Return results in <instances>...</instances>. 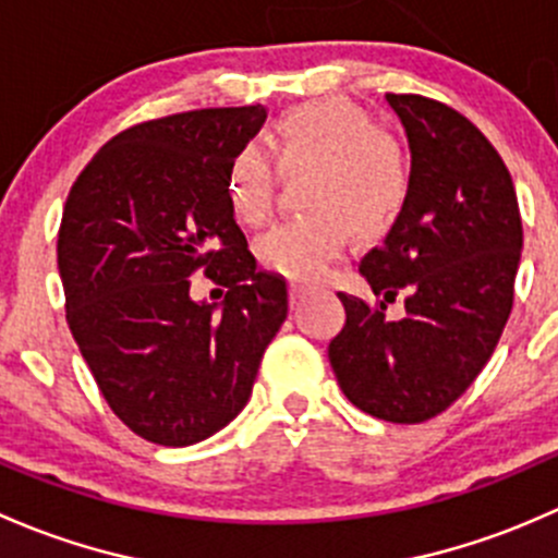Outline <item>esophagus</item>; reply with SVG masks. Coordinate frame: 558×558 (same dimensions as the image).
<instances>
[{"label": "esophagus", "instance_id": "obj_1", "mask_svg": "<svg viewBox=\"0 0 558 558\" xmlns=\"http://www.w3.org/2000/svg\"><path fill=\"white\" fill-rule=\"evenodd\" d=\"M308 290H312V287H306V284H290V306L292 308H298L303 303V298L308 295Z\"/></svg>", "mask_w": 558, "mask_h": 558}]
</instances>
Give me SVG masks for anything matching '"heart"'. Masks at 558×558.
Returning <instances> with one entry per match:
<instances>
[{"instance_id": "heart-1", "label": "heart", "mask_w": 558, "mask_h": 558, "mask_svg": "<svg viewBox=\"0 0 558 558\" xmlns=\"http://www.w3.org/2000/svg\"><path fill=\"white\" fill-rule=\"evenodd\" d=\"M268 150L284 177L308 171L303 206L314 215L287 220L257 239V260L287 279L312 281L349 244L392 231L411 198V160L363 107L338 96L287 109ZM277 177L266 155L241 147L226 171V198L241 226H260L274 206Z\"/></svg>"}]
</instances>
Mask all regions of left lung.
Listing matches in <instances>:
<instances>
[{
  "mask_svg": "<svg viewBox=\"0 0 558 558\" xmlns=\"http://www.w3.org/2000/svg\"><path fill=\"white\" fill-rule=\"evenodd\" d=\"M387 101L411 150V198L360 263L381 301L338 292L347 325L327 357L360 411L418 424L489 363L513 308L524 231L510 171L464 114L413 94ZM398 289L409 290L407 317L387 320L383 308Z\"/></svg>",
  "mask_w": 558,
  "mask_h": 558,
  "instance_id": "obj_1",
  "label": "left lung"
}]
</instances>
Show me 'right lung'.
I'll return each instance as SVG.
<instances>
[{
    "label": "right lung",
    "mask_w": 558,
    "mask_h": 558,
    "mask_svg": "<svg viewBox=\"0 0 558 558\" xmlns=\"http://www.w3.org/2000/svg\"><path fill=\"white\" fill-rule=\"evenodd\" d=\"M266 109L171 114L109 140L69 191L59 231L66 322L125 427L193 446L239 416L287 319V281L260 271L226 198L231 158ZM204 267L229 287L193 302Z\"/></svg>",
    "instance_id": "1"
}]
</instances>
